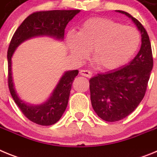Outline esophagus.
<instances>
[{"instance_id": "obj_1", "label": "esophagus", "mask_w": 157, "mask_h": 157, "mask_svg": "<svg viewBox=\"0 0 157 157\" xmlns=\"http://www.w3.org/2000/svg\"><path fill=\"white\" fill-rule=\"evenodd\" d=\"M79 74L81 75L85 76V77H87V78H91V76H92V73H91L90 71H87V70H80Z\"/></svg>"}]
</instances>
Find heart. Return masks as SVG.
Listing matches in <instances>:
<instances>
[{
    "label": "heart",
    "instance_id": "obj_1",
    "mask_svg": "<svg viewBox=\"0 0 157 157\" xmlns=\"http://www.w3.org/2000/svg\"><path fill=\"white\" fill-rule=\"evenodd\" d=\"M140 34L135 28L108 18L94 17L80 26L78 34L67 35L71 54L78 60L91 57L101 70L120 68L134 56L140 45Z\"/></svg>",
    "mask_w": 157,
    "mask_h": 157
}]
</instances>
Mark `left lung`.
<instances>
[{"label":"left lung","instance_id":"left-lung-1","mask_svg":"<svg viewBox=\"0 0 157 157\" xmlns=\"http://www.w3.org/2000/svg\"><path fill=\"white\" fill-rule=\"evenodd\" d=\"M141 32V45L137 56L119 69L98 74L90 80L93 109L105 121L123 120L138 106L147 89L153 66L152 48L146 30L138 19L123 11Z\"/></svg>","mask_w":157,"mask_h":157}]
</instances>
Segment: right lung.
I'll return each mask as SVG.
<instances>
[{"label": "right lung", "mask_w": 157, "mask_h": 157, "mask_svg": "<svg viewBox=\"0 0 157 157\" xmlns=\"http://www.w3.org/2000/svg\"><path fill=\"white\" fill-rule=\"evenodd\" d=\"M79 12L80 10H52L34 12L24 19L11 40L7 55L8 82L11 95L23 115L39 125H52L61 118L67 106L71 85L78 71H65L48 99L39 105H31L22 101L16 93L12 78V57L21 43L32 37L48 36L63 41L67 24Z\"/></svg>", "instance_id": "right-lung-1"}]
</instances>
